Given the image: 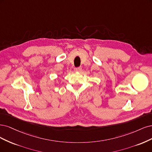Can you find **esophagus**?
<instances>
[{"label":"esophagus","instance_id":"34e87169","mask_svg":"<svg viewBox=\"0 0 152 152\" xmlns=\"http://www.w3.org/2000/svg\"><path fill=\"white\" fill-rule=\"evenodd\" d=\"M81 67H75V71L76 72H80L81 71Z\"/></svg>","mask_w":152,"mask_h":152}]
</instances>
